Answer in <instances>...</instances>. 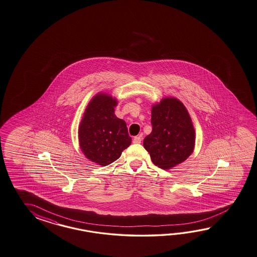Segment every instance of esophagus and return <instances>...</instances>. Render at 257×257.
<instances>
[{
	"instance_id": "1",
	"label": "esophagus",
	"mask_w": 257,
	"mask_h": 257,
	"mask_svg": "<svg viewBox=\"0 0 257 257\" xmlns=\"http://www.w3.org/2000/svg\"><path fill=\"white\" fill-rule=\"evenodd\" d=\"M141 141H142L141 135H140V136H138V137L134 138V139H133V143H134V144H140V143H141Z\"/></svg>"
}]
</instances>
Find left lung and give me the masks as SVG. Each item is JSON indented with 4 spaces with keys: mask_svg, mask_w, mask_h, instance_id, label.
<instances>
[{
    "mask_svg": "<svg viewBox=\"0 0 257 257\" xmlns=\"http://www.w3.org/2000/svg\"><path fill=\"white\" fill-rule=\"evenodd\" d=\"M152 132L144 139L151 161L163 170L185 162L194 151L195 129L187 107L175 97H164L151 107Z\"/></svg>",
    "mask_w": 257,
    "mask_h": 257,
    "instance_id": "left-lung-1",
    "label": "left lung"
}]
</instances>
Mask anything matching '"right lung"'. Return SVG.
<instances>
[{
	"label": "right lung",
	"mask_w": 257,
	"mask_h": 257,
	"mask_svg": "<svg viewBox=\"0 0 257 257\" xmlns=\"http://www.w3.org/2000/svg\"><path fill=\"white\" fill-rule=\"evenodd\" d=\"M118 101L106 93L95 94L88 103L79 126V143L89 161L106 166L118 160L131 145L126 122L115 115Z\"/></svg>",
	"instance_id": "add662e5"
}]
</instances>
